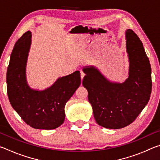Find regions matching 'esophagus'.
<instances>
[{
	"instance_id": "34e87169",
	"label": "esophagus",
	"mask_w": 160,
	"mask_h": 160,
	"mask_svg": "<svg viewBox=\"0 0 160 160\" xmlns=\"http://www.w3.org/2000/svg\"><path fill=\"white\" fill-rule=\"evenodd\" d=\"M85 72H84L82 70H80V77H81V79H83L84 78V77H85Z\"/></svg>"
}]
</instances>
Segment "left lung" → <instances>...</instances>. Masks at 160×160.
Instances as JSON below:
<instances>
[{
  "mask_svg": "<svg viewBox=\"0 0 160 160\" xmlns=\"http://www.w3.org/2000/svg\"><path fill=\"white\" fill-rule=\"evenodd\" d=\"M126 39L129 72L125 82H110L94 66L83 68L82 85L88 90L94 117L106 128H122L133 122L151 94V67L142 42L130 29Z\"/></svg>",
  "mask_w": 160,
  "mask_h": 160,
  "instance_id": "left-lung-1",
  "label": "left lung"
}]
</instances>
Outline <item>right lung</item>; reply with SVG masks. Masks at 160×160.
Here are the masks:
<instances>
[{"label":"right lung","mask_w":160,"mask_h":160,"mask_svg":"<svg viewBox=\"0 0 160 160\" xmlns=\"http://www.w3.org/2000/svg\"><path fill=\"white\" fill-rule=\"evenodd\" d=\"M31 39V32L28 31L14 46L7 70V93L12 108L28 125L36 129H54L64 122V108L80 85V73L77 70L59 78L44 90L31 89L26 80Z\"/></svg>","instance_id":"1"}]
</instances>
